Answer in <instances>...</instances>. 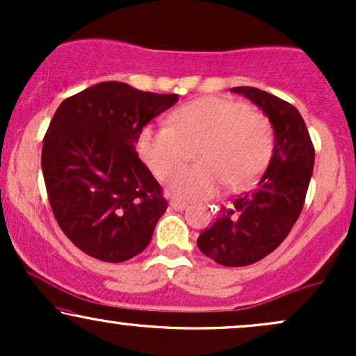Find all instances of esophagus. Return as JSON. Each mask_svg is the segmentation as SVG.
Here are the masks:
<instances>
[{
    "label": "esophagus",
    "mask_w": 356,
    "mask_h": 356,
    "mask_svg": "<svg viewBox=\"0 0 356 356\" xmlns=\"http://www.w3.org/2000/svg\"><path fill=\"white\" fill-rule=\"evenodd\" d=\"M170 206H172V209L175 211H184L187 207V202H182V201H170Z\"/></svg>",
    "instance_id": "1"
}]
</instances>
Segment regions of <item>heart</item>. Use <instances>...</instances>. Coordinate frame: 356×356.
Here are the masks:
<instances>
[{"label": "heart", "mask_w": 356, "mask_h": 356, "mask_svg": "<svg viewBox=\"0 0 356 356\" xmlns=\"http://www.w3.org/2000/svg\"><path fill=\"white\" fill-rule=\"evenodd\" d=\"M194 146L202 164L173 175ZM137 150L159 179L173 175L167 189L174 197L197 201L212 197L222 186L229 191L251 186L275 150V127L244 102L201 97L175 110L170 125H145Z\"/></svg>", "instance_id": "b5f03b06"}]
</instances>
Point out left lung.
<instances>
[{"mask_svg": "<svg viewBox=\"0 0 356 356\" xmlns=\"http://www.w3.org/2000/svg\"><path fill=\"white\" fill-rule=\"evenodd\" d=\"M263 110L275 127V150L256 189L222 207L197 246L218 264L249 266L273 252L286 239L303 211L313 174L314 147L301 113L264 90L236 87Z\"/></svg>", "mask_w": 356, "mask_h": 356, "instance_id": "left-lung-1", "label": "left lung"}]
</instances>
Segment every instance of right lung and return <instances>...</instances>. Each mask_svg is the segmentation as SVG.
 Masks as SVG:
<instances>
[{"label":"right lung","instance_id":"right-lung-1","mask_svg":"<svg viewBox=\"0 0 356 356\" xmlns=\"http://www.w3.org/2000/svg\"><path fill=\"white\" fill-rule=\"evenodd\" d=\"M177 100L104 81L56 108L43 138V179L56 222L85 254L122 263L149 246L167 201L136 144Z\"/></svg>","mask_w":356,"mask_h":356}]
</instances>
